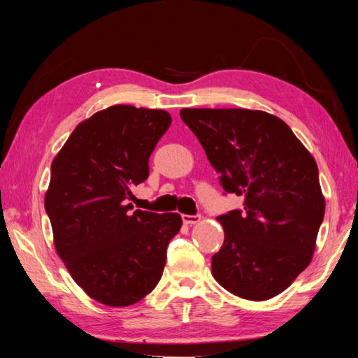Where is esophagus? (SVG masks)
Masks as SVG:
<instances>
[{
	"instance_id": "esophagus-1",
	"label": "esophagus",
	"mask_w": 358,
	"mask_h": 358,
	"mask_svg": "<svg viewBox=\"0 0 358 358\" xmlns=\"http://www.w3.org/2000/svg\"><path fill=\"white\" fill-rule=\"evenodd\" d=\"M181 220H183L185 225H194V223L201 220V215H186V213H183V215H181Z\"/></svg>"
}]
</instances>
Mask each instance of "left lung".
Segmentation results:
<instances>
[{"mask_svg": "<svg viewBox=\"0 0 358 358\" xmlns=\"http://www.w3.org/2000/svg\"><path fill=\"white\" fill-rule=\"evenodd\" d=\"M225 194L243 209L218 215L225 241L212 275L231 294L266 301L310 264L324 217L318 167L278 117L249 109H181Z\"/></svg>", "mask_w": 358, "mask_h": 358, "instance_id": "8db88e82", "label": "left lung"}]
</instances>
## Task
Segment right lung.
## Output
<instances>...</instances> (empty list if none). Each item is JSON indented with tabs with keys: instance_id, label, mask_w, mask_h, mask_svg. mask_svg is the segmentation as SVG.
Returning a JSON list of instances; mask_svg holds the SVG:
<instances>
[{
	"instance_id": "right-lung-1",
	"label": "right lung",
	"mask_w": 358,
	"mask_h": 358,
	"mask_svg": "<svg viewBox=\"0 0 358 358\" xmlns=\"http://www.w3.org/2000/svg\"><path fill=\"white\" fill-rule=\"evenodd\" d=\"M172 124L169 112L117 104L77 125L51 164L45 196L55 246L94 301L131 306L161 280L178 213L133 210L131 188Z\"/></svg>"
}]
</instances>
